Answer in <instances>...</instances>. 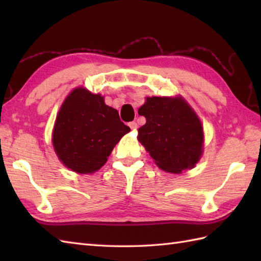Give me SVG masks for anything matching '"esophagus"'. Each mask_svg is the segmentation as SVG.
I'll list each match as a JSON object with an SVG mask.
<instances>
[{
    "instance_id": "obj_1",
    "label": "esophagus",
    "mask_w": 261,
    "mask_h": 261,
    "mask_svg": "<svg viewBox=\"0 0 261 261\" xmlns=\"http://www.w3.org/2000/svg\"><path fill=\"white\" fill-rule=\"evenodd\" d=\"M129 126L131 127V130H137V127H138V124L136 123V122L134 121V122H130V123H129Z\"/></svg>"
}]
</instances>
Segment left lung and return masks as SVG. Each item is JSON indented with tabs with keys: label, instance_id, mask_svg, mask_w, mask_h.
I'll list each match as a JSON object with an SVG mask.
<instances>
[{
	"label": "left lung",
	"instance_id": "left-lung-1",
	"mask_svg": "<svg viewBox=\"0 0 261 261\" xmlns=\"http://www.w3.org/2000/svg\"><path fill=\"white\" fill-rule=\"evenodd\" d=\"M138 113L146 118L138 140L159 168L179 174L195 166L202 154L203 127L184 99L147 97Z\"/></svg>",
	"mask_w": 261,
	"mask_h": 261
}]
</instances>
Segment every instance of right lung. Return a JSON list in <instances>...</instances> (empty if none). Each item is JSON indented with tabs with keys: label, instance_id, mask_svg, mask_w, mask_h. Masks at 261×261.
Masks as SVG:
<instances>
[{
	"label": "right lung",
	"instance_id": "1",
	"mask_svg": "<svg viewBox=\"0 0 261 261\" xmlns=\"http://www.w3.org/2000/svg\"><path fill=\"white\" fill-rule=\"evenodd\" d=\"M130 127L99 94L76 88L65 99L54 127L53 143L66 167L91 174L107 163L114 146Z\"/></svg>",
	"mask_w": 261,
	"mask_h": 261
}]
</instances>
